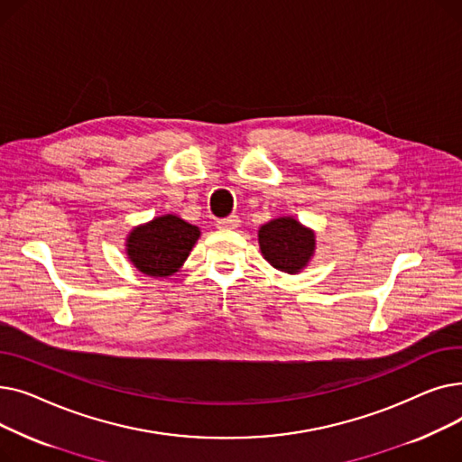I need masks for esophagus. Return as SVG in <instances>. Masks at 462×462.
I'll use <instances>...</instances> for the list:
<instances>
[{
	"label": "esophagus",
	"mask_w": 462,
	"mask_h": 462,
	"mask_svg": "<svg viewBox=\"0 0 462 462\" xmlns=\"http://www.w3.org/2000/svg\"><path fill=\"white\" fill-rule=\"evenodd\" d=\"M239 226V217L237 215H230L226 218H218L217 221V228L221 230H234Z\"/></svg>",
	"instance_id": "1"
}]
</instances>
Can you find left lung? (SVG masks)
<instances>
[{"label": "left lung", "mask_w": 462, "mask_h": 462, "mask_svg": "<svg viewBox=\"0 0 462 462\" xmlns=\"http://www.w3.org/2000/svg\"><path fill=\"white\" fill-rule=\"evenodd\" d=\"M258 244L263 258L273 268L296 273L305 268L314 253V234L292 217H281L258 230Z\"/></svg>", "instance_id": "1"}]
</instances>
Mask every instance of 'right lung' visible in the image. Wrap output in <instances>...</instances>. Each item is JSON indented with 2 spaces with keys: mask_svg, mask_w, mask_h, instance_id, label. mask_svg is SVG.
Wrapping results in <instances>:
<instances>
[{
  "mask_svg": "<svg viewBox=\"0 0 462 462\" xmlns=\"http://www.w3.org/2000/svg\"><path fill=\"white\" fill-rule=\"evenodd\" d=\"M199 237L197 226L176 215H164L131 232L127 254L142 273L168 277L180 270Z\"/></svg>",
  "mask_w": 462,
  "mask_h": 462,
  "instance_id": "right-lung-1",
  "label": "right lung"
}]
</instances>
